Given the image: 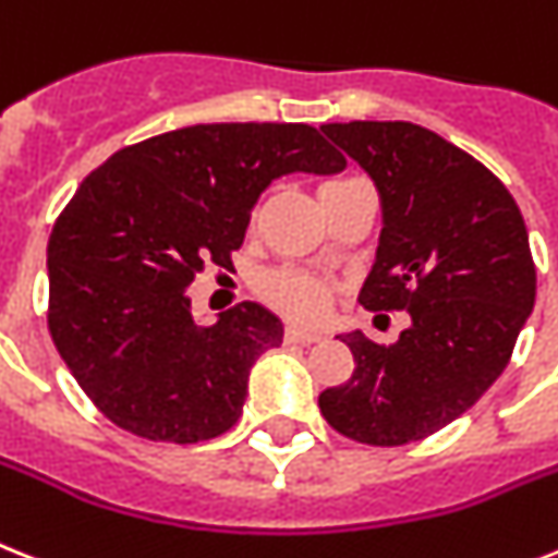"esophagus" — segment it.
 Returning a JSON list of instances; mask_svg holds the SVG:
<instances>
[{"label":"esophagus","mask_w":558,"mask_h":558,"mask_svg":"<svg viewBox=\"0 0 558 558\" xmlns=\"http://www.w3.org/2000/svg\"><path fill=\"white\" fill-rule=\"evenodd\" d=\"M289 343H315L320 341V332H310V329H298V326H289L287 332H283Z\"/></svg>","instance_id":"1"}]
</instances>
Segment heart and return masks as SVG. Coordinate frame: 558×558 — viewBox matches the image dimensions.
Listing matches in <instances>:
<instances>
[{
  "instance_id": "obj_1",
  "label": "heart",
  "mask_w": 558,
  "mask_h": 558,
  "mask_svg": "<svg viewBox=\"0 0 558 558\" xmlns=\"http://www.w3.org/2000/svg\"><path fill=\"white\" fill-rule=\"evenodd\" d=\"M335 185V183H326ZM264 301L271 303L275 310L283 312L287 318L312 324L326 312L329 303V283L318 275L303 269H275L260 278L257 283Z\"/></svg>"
}]
</instances>
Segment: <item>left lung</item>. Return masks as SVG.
I'll use <instances>...</instances> for the list:
<instances>
[{
    "label": "left lung",
    "instance_id": "obj_1",
    "mask_svg": "<svg viewBox=\"0 0 558 558\" xmlns=\"http://www.w3.org/2000/svg\"><path fill=\"white\" fill-rule=\"evenodd\" d=\"M335 146L373 177L384 229L357 301L410 312L396 343L338 335L352 378L320 392L329 427L352 441H418L470 410L505 373L536 301L522 211L499 177L412 122H329Z\"/></svg>",
    "mask_w": 558,
    "mask_h": 558
}]
</instances>
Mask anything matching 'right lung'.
I'll return each instance as SVG.
<instances>
[{"instance_id":"right-lung-1","label":"right lung","mask_w":558,"mask_h":558,"mask_svg":"<svg viewBox=\"0 0 558 558\" xmlns=\"http://www.w3.org/2000/svg\"><path fill=\"white\" fill-rule=\"evenodd\" d=\"M343 169L303 122H211L120 148L85 177L48 240V329L108 421L171 444L238 424L248 369L283 324L243 301L201 326L185 289L206 264L232 266L271 180Z\"/></svg>"}]
</instances>
